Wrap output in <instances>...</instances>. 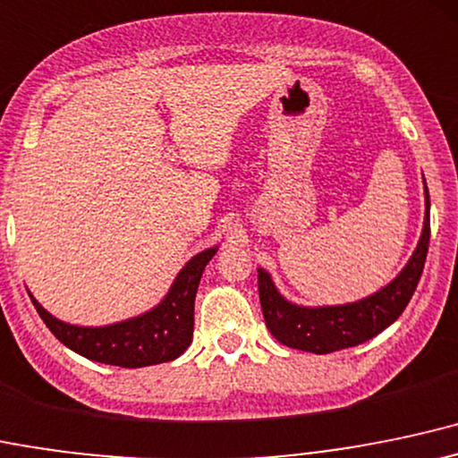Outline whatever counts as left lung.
<instances>
[{
    "label": "left lung",
    "mask_w": 458,
    "mask_h": 458,
    "mask_svg": "<svg viewBox=\"0 0 458 458\" xmlns=\"http://www.w3.org/2000/svg\"><path fill=\"white\" fill-rule=\"evenodd\" d=\"M424 227L420 242L407 266L395 275L394 281L361 301L344 305L307 307L296 305L276 290L270 272L257 268L259 302L264 320L275 340L305 352L327 354L342 348L359 346L398 320L409 305L420 276H422L426 253L430 240V197L424 182Z\"/></svg>",
    "instance_id": "8db88e82"
}]
</instances>
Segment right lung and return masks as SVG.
Segmentation results:
<instances>
[{"mask_svg": "<svg viewBox=\"0 0 458 458\" xmlns=\"http://www.w3.org/2000/svg\"><path fill=\"white\" fill-rule=\"evenodd\" d=\"M218 246L205 249L179 270L166 296L153 310L136 318L106 327H77L58 320L32 298L36 311L47 328L66 348L90 359L118 368H145L173 361L192 342L194 298L205 266L216 255Z\"/></svg>", "mask_w": 458, "mask_h": 458, "instance_id": "add662e5", "label": "right lung"}]
</instances>
